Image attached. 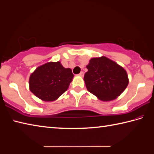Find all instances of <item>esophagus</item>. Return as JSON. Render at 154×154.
Returning <instances> with one entry per match:
<instances>
[{
	"label": "esophagus",
	"mask_w": 154,
	"mask_h": 154,
	"mask_svg": "<svg viewBox=\"0 0 154 154\" xmlns=\"http://www.w3.org/2000/svg\"><path fill=\"white\" fill-rule=\"evenodd\" d=\"M79 76H82V77H83L84 76V72H80V73L79 74Z\"/></svg>",
	"instance_id": "34e87169"
}]
</instances>
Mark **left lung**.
I'll list each match as a JSON object with an SVG mask.
<instances>
[{
    "mask_svg": "<svg viewBox=\"0 0 154 154\" xmlns=\"http://www.w3.org/2000/svg\"><path fill=\"white\" fill-rule=\"evenodd\" d=\"M86 68L84 80L88 90L101 101L115 100L128 86L126 70L107 57L93 58Z\"/></svg>",
    "mask_w": 154,
    "mask_h": 154,
    "instance_id": "obj_1",
    "label": "left lung"
}]
</instances>
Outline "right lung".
Instances as JSON below:
<instances>
[{"mask_svg":"<svg viewBox=\"0 0 154 154\" xmlns=\"http://www.w3.org/2000/svg\"><path fill=\"white\" fill-rule=\"evenodd\" d=\"M73 77L70 68H64L60 62L46 63L31 74L30 91L43 101H54L67 90Z\"/></svg>","mask_w":154,"mask_h":154,"instance_id":"obj_1","label":"right lung"}]
</instances>
